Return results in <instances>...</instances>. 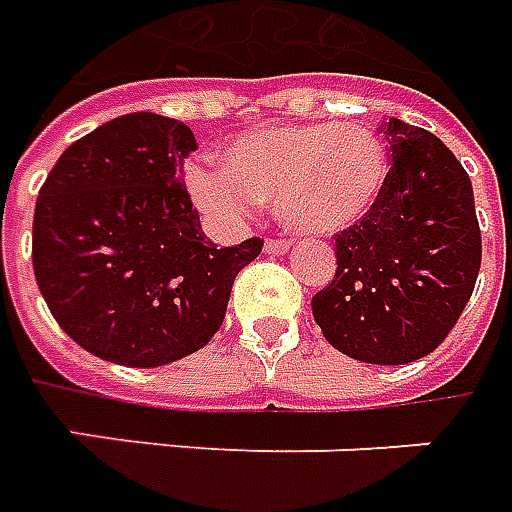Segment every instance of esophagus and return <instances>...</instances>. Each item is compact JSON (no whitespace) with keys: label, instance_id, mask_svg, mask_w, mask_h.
<instances>
[{"label":"esophagus","instance_id":"34e87169","mask_svg":"<svg viewBox=\"0 0 512 512\" xmlns=\"http://www.w3.org/2000/svg\"><path fill=\"white\" fill-rule=\"evenodd\" d=\"M291 251V242L288 240H267L264 242V253L270 256H283V253Z\"/></svg>","mask_w":512,"mask_h":512}]
</instances>
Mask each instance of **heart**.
Here are the masks:
<instances>
[{
  "mask_svg": "<svg viewBox=\"0 0 512 512\" xmlns=\"http://www.w3.org/2000/svg\"><path fill=\"white\" fill-rule=\"evenodd\" d=\"M221 169L191 164L186 191L218 229H240L261 202L310 237L351 229L378 205L388 183L386 142L356 121L253 126L218 148Z\"/></svg>",
  "mask_w": 512,
  "mask_h": 512,
  "instance_id": "1",
  "label": "heart"
}]
</instances>
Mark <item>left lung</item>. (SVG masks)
Listing matches in <instances>:
<instances>
[{
  "instance_id": "8db88e82",
  "label": "left lung",
  "mask_w": 512,
  "mask_h": 512,
  "mask_svg": "<svg viewBox=\"0 0 512 512\" xmlns=\"http://www.w3.org/2000/svg\"><path fill=\"white\" fill-rule=\"evenodd\" d=\"M388 183L359 224L334 234L337 272L313 297L332 348L367 364H407L443 343L470 302L480 226L470 175L421 126L388 118Z\"/></svg>"
}]
</instances>
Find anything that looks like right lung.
I'll list each match as a JSON object with an SVG mask.
<instances>
[{
    "instance_id": "1",
    "label": "right lung",
    "mask_w": 512,
    "mask_h": 512,
    "mask_svg": "<svg viewBox=\"0 0 512 512\" xmlns=\"http://www.w3.org/2000/svg\"><path fill=\"white\" fill-rule=\"evenodd\" d=\"M197 151L183 121L118 115L72 142L34 207V278L53 318L88 353L161 367L210 343L259 237L218 248L183 188Z\"/></svg>"
}]
</instances>
